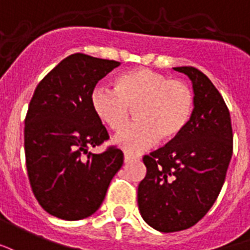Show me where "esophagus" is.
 <instances>
[{"mask_svg": "<svg viewBox=\"0 0 250 250\" xmlns=\"http://www.w3.org/2000/svg\"><path fill=\"white\" fill-rule=\"evenodd\" d=\"M133 160H136V157H134V156L125 153V156H124V161H125V163H126V164L130 163V161H133Z\"/></svg>", "mask_w": 250, "mask_h": 250, "instance_id": "34e87169", "label": "esophagus"}]
</instances>
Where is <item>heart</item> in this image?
<instances>
[{"mask_svg":"<svg viewBox=\"0 0 250 250\" xmlns=\"http://www.w3.org/2000/svg\"><path fill=\"white\" fill-rule=\"evenodd\" d=\"M93 112L113 130L123 127L134 107L136 123L129 124L113 141L127 153H140L170 141L183 132L192 116L194 96L187 83L152 69H136L117 78L116 89L98 83L90 94Z\"/></svg>","mask_w":250,"mask_h":250,"instance_id":"heart-1","label":"heart"}]
</instances>
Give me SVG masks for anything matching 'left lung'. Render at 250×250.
Returning a JSON list of instances; mask_svg holds the SVG:
<instances>
[{
  "mask_svg": "<svg viewBox=\"0 0 250 250\" xmlns=\"http://www.w3.org/2000/svg\"><path fill=\"white\" fill-rule=\"evenodd\" d=\"M192 81L194 107L183 132L144 157L146 176L138 185V209L158 232L184 230L212 208L233 153L227 104L212 81L192 66L173 67Z\"/></svg>",
  "mask_w": 250,
  "mask_h": 250,
  "instance_id": "8db88e82",
  "label": "left lung"
}]
</instances>
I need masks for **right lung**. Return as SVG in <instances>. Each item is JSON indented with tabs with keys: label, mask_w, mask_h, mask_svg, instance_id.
<instances>
[{
	"label": "right lung",
	"mask_w": 250,
	"mask_h": 250,
	"mask_svg": "<svg viewBox=\"0 0 250 250\" xmlns=\"http://www.w3.org/2000/svg\"><path fill=\"white\" fill-rule=\"evenodd\" d=\"M121 63L76 53L38 83L25 118V158L38 204L54 217L83 220L97 212L124 153L89 152L109 138L93 112L97 83Z\"/></svg>",
	"instance_id": "1"
}]
</instances>
